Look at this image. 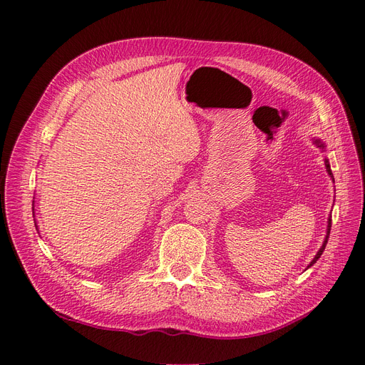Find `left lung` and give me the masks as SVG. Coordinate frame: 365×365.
<instances>
[{
  "instance_id": "8db88e82",
  "label": "left lung",
  "mask_w": 365,
  "mask_h": 365,
  "mask_svg": "<svg viewBox=\"0 0 365 365\" xmlns=\"http://www.w3.org/2000/svg\"><path fill=\"white\" fill-rule=\"evenodd\" d=\"M314 140V145L317 146V148H319L322 149V152H324V149H326V146H324V143L319 140V138H312ZM324 164H326V170H327V173H329V176L330 178H332V181L335 182V180H334V173H332V170H330V164H329V160L327 158H324ZM330 227H332V217L329 216V219H327V231H326V237H324V242H323V245H322V248H319L318 251H317V254H315V257L312 259V262L307 264V268H311L314 263H317V260L322 257V254H323V251H324V248H326V244H327V239H329V235H330Z\"/></svg>"
}]
</instances>
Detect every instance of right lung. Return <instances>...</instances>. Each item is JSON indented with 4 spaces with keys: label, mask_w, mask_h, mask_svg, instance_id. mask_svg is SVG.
<instances>
[{
    "label": "right lung",
    "mask_w": 365,
    "mask_h": 365,
    "mask_svg": "<svg viewBox=\"0 0 365 365\" xmlns=\"http://www.w3.org/2000/svg\"><path fill=\"white\" fill-rule=\"evenodd\" d=\"M33 217H35V215H33ZM35 227H36V230H38V225H36V224H35Z\"/></svg>",
    "instance_id": "obj_1"
}]
</instances>
